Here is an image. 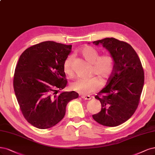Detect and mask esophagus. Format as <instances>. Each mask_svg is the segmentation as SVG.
Segmentation results:
<instances>
[{"mask_svg":"<svg viewBox=\"0 0 155 155\" xmlns=\"http://www.w3.org/2000/svg\"><path fill=\"white\" fill-rule=\"evenodd\" d=\"M81 97L85 100H90L91 99V97L90 95H82Z\"/></svg>","mask_w":155,"mask_h":155,"instance_id":"1","label":"esophagus"}]
</instances>
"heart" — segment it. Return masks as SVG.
Returning a JSON list of instances; mask_svg holds the SVG:
<instances>
[{"instance_id":"heart-1","label":"heart","mask_w":155,"mask_h":155,"mask_svg":"<svg viewBox=\"0 0 155 155\" xmlns=\"http://www.w3.org/2000/svg\"><path fill=\"white\" fill-rule=\"evenodd\" d=\"M83 58L92 65L90 74L97 75L101 81H106L111 76L114 70L115 60L110 54L99 56V52L92 47L87 46L81 51ZM72 56H68L63 63V71L68 76H72L74 71L72 66ZM101 83L98 78L92 77L88 79L77 78L71 83L74 91L83 95L92 94L100 88Z\"/></svg>"}]
</instances>
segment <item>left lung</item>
Here are the masks:
<instances>
[{
  "label": "left lung",
  "instance_id": "obj_1",
  "mask_svg": "<svg viewBox=\"0 0 155 155\" xmlns=\"http://www.w3.org/2000/svg\"><path fill=\"white\" fill-rule=\"evenodd\" d=\"M102 44L114 58L115 67L106 87L95 97L101 103V111L92 115L101 125L114 127L128 120L139 104L144 83V72L135 51L114 38L95 41Z\"/></svg>",
  "mask_w": 155,
  "mask_h": 155
}]
</instances>
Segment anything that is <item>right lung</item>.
Returning a JSON list of instances; mask_svg holds the SVG:
<instances>
[{"label":"right lung","instance_id":"1","mask_svg":"<svg viewBox=\"0 0 155 155\" xmlns=\"http://www.w3.org/2000/svg\"><path fill=\"white\" fill-rule=\"evenodd\" d=\"M72 45L46 41L25 50L16 66L13 88L21 111L29 123L39 129L55 126L65 116L74 92L58 90L67 86L63 63Z\"/></svg>","mask_w":155,"mask_h":155}]
</instances>
